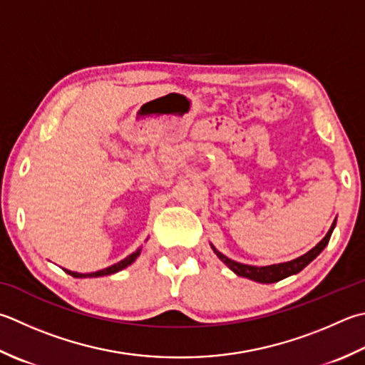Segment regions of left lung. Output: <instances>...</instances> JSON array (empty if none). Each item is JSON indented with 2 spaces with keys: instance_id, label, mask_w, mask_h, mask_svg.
I'll return each mask as SVG.
<instances>
[{
  "instance_id": "obj_1",
  "label": "left lung",
  "mask_w": 365,
  "mask_h": 365,
  "mask_svg": "<svg viewBox=\"0 0 365 365\" xmlns=\"http://www.w3.org/2000/svg\"><path fill=\"white\" fill-rule=\"evenodd\" d=\"M335 223H337V220H334L331 230L327 231V234L324 235L323 240L318 242V244L313 247L310 252H307L305 255L299 256V258L292 259V261L280 262V264H272V266H261V267H258V266H250V264H242V262H237V261H234V259H230V258H227V256H225L223 253L218 252V250L213 247L212 244H210V247L213 250V253H215L218 258L223 261L235 275L250 278V280L258 282V283H275V282L283 280V278H287L289 275L299 274L304 267L309 266V264L313 259H315L321 252H323V250L326 248V245L329 244V239H331V235H332Z\"/></svg>"
}]
</instances>
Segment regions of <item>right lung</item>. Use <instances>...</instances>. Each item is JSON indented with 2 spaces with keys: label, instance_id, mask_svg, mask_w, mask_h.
Instances as JSON below:
<instances>
[{
  "label": "right lung",
  "instance_id": "add662e5",
  "mask_svg": "<svg viewBox=\"0 0 365 365\" xmlns=\"http://www.w3.org/2000/svg\"><path fill=\"white\" fill-rule=\"evenodd\" d=\"M140 252H142V248H138V250H135L134 253H131L130 256H126L125 259H121L120 262L113 264V266L106 267V269H103V270H96V272L81 274V272H73V270H68V269H63V270H64V272H66V274L76 277V278H95V277L112 275V274H117V272H120V270H123V269H125V267H128V266H131V264H133L135 259H138V256L140 255Z\"/></svg>",
  "mask_w": 365,
  "mask_h": 365
}]
</instances>
